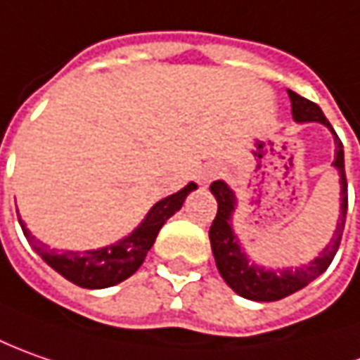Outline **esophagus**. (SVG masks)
<instances>
[{
    "label": "esophagus",
    "mask_w": 360,
    "mask_h": 360,
    "mask_svg": "<svg viewBox=\"0 0 360 360\" xmlns=\"http://www.w3.org/2000/svg\"><path fill=\"white\" fill-rule=\"evenodd\" d=\"M217 177H219V167H215V165H207V167H203V171L199 173V185L207 187L211 181L217 179Z\"/></svg>",
    "instance_id": "1"
}]
</instances>
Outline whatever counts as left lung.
Masks as SVG:
<instances>
[{"instance_id": "left-lung-1", "label": "left lung", "mask_w": 360, "mask_h": 360, "mask_svg": "<svg viewBox=\"0 0 360 360\" xmlns=\"http://www.w3.org/2000/svg\"><path fill=\"white\" fill-rule=\"evenodd\" d=\"M289 99H291L292 107V119L297 123H311V121L323 123L335 137L333 167L339 171V183H341V215L337 221V227L333 231L330 241L325 245V249L313 261L301 266H295V269L292 266L265 269V266L257 265L253 259H249V255L245 253V249L241 247L239 237L235 235V229H233V213L237 209L235 191L225 181L211 183V193L217 199V217L209 229V239H211V249H213L219 273L237 295H241L249 301H259V303H271V301L285 299L299 289L307 287L311 281H315L321 273L327 271V266L335 259L337 249L341 245L345 219H347V205H349L347 175H345V151H342L341 139L337 137V133L333 131L330 123L316 103L297 95L291 89H289Z\"/></svg>"}]
</instances>
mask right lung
I'll use <instances>...</instances> for the list:
<instances>
[{"label": "right lung", "mask_w": 360, "mask_h": 360, "mask_svg": "<svg viewBox=\"0 0 360 360\" xmlns=\"http://www.w3.org/2000/svg\"><path fill=\"white\" fill-rule=\"evenodd\" d=\"M197 189V183H187L181 191L169 195L157 201L141 223L131 231L127 237L119 239L113 245L101 249L87 251H57L45 243L35 241L30 229L19 217V225L23 229L25 239L30 241L35 253L44 259L51 269H56L61 277L71 281L73 285L83 289H107L121 281L129 279L131 275L143 265L149 249L153 247L161 227L173 217L185 203L187 195Z\"/></svg>", "instance_id": "add662e5"}]
</instances>
